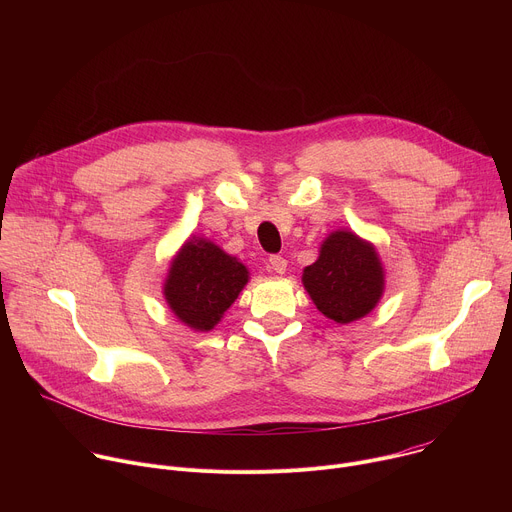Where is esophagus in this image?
<instances>
[{
    "instance_id": "obj_1",
    "label": "esophagus",
    "mask_w": 512,
    "mask_h": 512,
    "mask_svg": "<svg viewBox=\"0 0 512 512\" xmlns=\"http://www.w3.org/2000/svg\"><path fill=\"white\" fill-rule=\"evenodd\" d=\"M269 267H271L275 273L283 275V273L287 271V261H285L281 255H273V257H269Z\"/></svg>"
}]
</instances>
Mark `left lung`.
Instances as JSON below:
<instances>
[{
	"mask_svg": "<svg viewBox=\"0 0 512 512\" xmlns=\"http://www.w3.org/2000/svg\"><path fill=\"white\" fill-rule=\"evenodd\" d=\"M314 306L336 324H350L371 314L383 298L385 267L377 247L348 229L330 233L318 259L302 273Z\"/></svg>",
	"mask_w": 512,
	"mask_h": 512,
	"instance_id": "left-lung-1",
	"label": "left lung"
}]
</instances>
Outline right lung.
Wrapping results in <instances>:
<instances>
[{"label": "right lung", "instance_id": "add662e5", "mask_svg": "<svg viewBox=\"0 0 512 512\" xmlns=\"http://www.w3.org/2000/svg\"><path fill=\"white\" fill-rule=\"evenodd\" d=\"M249 283V269L210 239L188 237L170 261L162 294L194 332L212 330Z\"/></svg>", "mask_w": 512, "mask_h": 512}]
</instances>
